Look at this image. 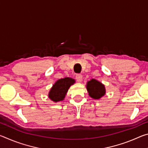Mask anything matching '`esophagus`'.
I'll return each mask as SVG.
<instances>
[{
  "instance_id": "esophagus-1",
  "label": "esophagus",
  "mask_w": 148,
  "mask_h": 148,
  "mask_svg": "<svg viewBox=\"0 0 148 148\" xmlns=\"http://www.w3.org/2000/svg\"><path fill=\"white\" fill-rule=\"evenodd\" d=\"M76 81L77 82H81L82 80V74H76Z\"/></svg>"
}]
</instances>
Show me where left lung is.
<instances>
[{"instance_id":"obj_1","label":"left lung","mask_w":148,"mask_h":148,"mask_svg":"<svg viewBox=\"0 0 148 148\" xmlns=\"http://www.w3.org/2000/svg\"><path fill=\"white\" fill-rule=\"evenodd\" d=\"M87 89L89 96L92 99H99L105 95L104 86L95 79L87 82Z\"/></svg>"}]
</instances>
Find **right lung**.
Here are the masks:
<instances>
[{"label":"right lung","mask_w":148,"mask_h":148,"mask_svg":"<svg viewBox=\"0 0 148 148\" xmlns=\"http://www.w3.org/2000/svg\"><path fill=\"white\" fill-rule=\"evenodd\" d=\"M75 82L71 77H64L56 82L49 92V98L54 102L62 101L71 87Z\"/></svg>","instance_id":"right-lung-1"}]
</instances>
